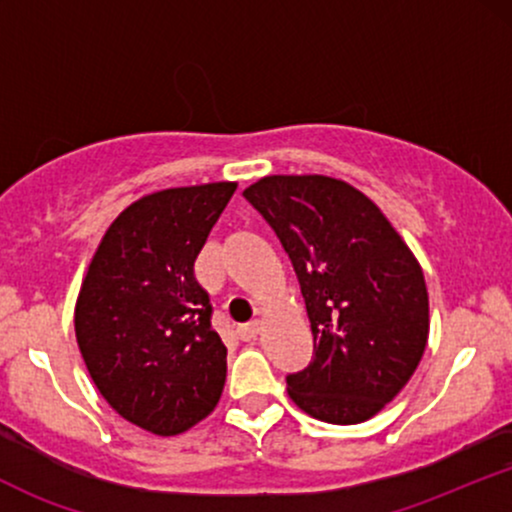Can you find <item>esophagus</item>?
I'll return each instance as SVG.
<instances>
[{
    "label": "esophagus",
    "instance_id": "1",
    "mask_svg": "<svg viewBox=\"0 0 512 512\" xmlns=\"http://www.w3.org/2000/svg\"><path fill=\"white\" fill-rule=\"evenodd\" d=\"M260 332H262V322L255 320V322H250V325L240 327L238 337L243 339V342H255V339L260 337Z\"/></svg>",
    "mask_w": 512,
    "mask_h": 512
}]
</instances>
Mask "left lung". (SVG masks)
Masks as SVG:
<instances>
[{"label":"left lung","mask_w":512,"mask_h":512,"mask_svg":"<svg viewBox=\"0 0 512 512\" xmlns=\"http://www.w3.org/2000/svg\"><path fill=\"white\" fill-rule=\"evenodd\" d=\"M243 195L289 252L313 361L286 378L298 409L361 424L399 395L428 344L424 269L373 199L330 175H264Z\"/></svg>","instance_id":"obj_1"}]
</instances>
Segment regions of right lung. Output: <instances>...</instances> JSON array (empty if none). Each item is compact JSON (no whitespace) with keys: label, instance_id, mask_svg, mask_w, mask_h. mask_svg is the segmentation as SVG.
<instances>
[{"label":"right lung","instance_id":"1","mask_svg":"<svg viewBox=\"0 0 512 512\" xmlns=\"http://www.w3.org/2000/svg\"><path fill=\"white\" fill-rule=\"evenodd\" d=\"M238 182L168 187L117 214L74 305L88 375L105 402L154 436L207 419L226 385V346L209 327L195 260Z\"/></svg>","mask_w":512,"mask_h":512}]
</instances>
